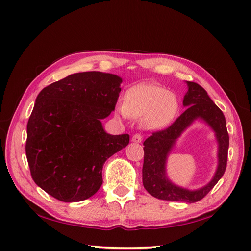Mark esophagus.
Here are the masks:
<instances>
[{"instance_id":"obj_1","label":"esophagus","mask_w":251,"mask_h":251,"mask_svg":"<svg viewBox=\"0 0 251 251\" xmlns=\"http://www.w3.org/2000/svg\"><path fill=\"white\" fill-rule=\"evenodd\" d=\"M142 141V136L140 134H135L132 137V142L135 143H140Z\"/></svg>"}]
</instances>
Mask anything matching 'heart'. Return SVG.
<instances>
[{
    "instance_id": "heart-1",
    "label": "heart",
    "mask_w": 251,
    "mask_h": 251,
    "mask_svg": "<svg viewBox=\"0 0 251 251\" xmlns=\"http://www.w3.org/2000/svg\"><path fill=\"white\" fill-rule=\"evenodd\" d=\"M178 111L176 94L154 83H139L126 91L124 104L117 107V115L141 119L148 131H161L172 124Z\"/></svg>"
}]
</instances>
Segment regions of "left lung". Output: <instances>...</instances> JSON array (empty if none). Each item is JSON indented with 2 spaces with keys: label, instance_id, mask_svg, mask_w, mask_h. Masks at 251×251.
<instances>
[{
  "label": "left lung",
  "instance_id": "left-lung-1",
  "mask_svg": "<svg viewBox=\"0 0 251 251\" xmlns=\"http://www.w3.org/2000/svg\"><path fill=\"white\" fill-rule=\"evenodd\" d=\"M185 82L187 85V92L183 97L185 111L171 126L153 133L143 142L142 183L147 192L157 199L195 203L204 198L222 178L227 164L229 136L223 112L210 100L206 91L196 82ZM196 121L205 123L214 132L218 143V164L214 176L207 185L188 190L175 185L168 178L166 163L176 140Z\"/></svg>",
  "mask_w": 251,
  "mask_h": 251
}]
</instances>
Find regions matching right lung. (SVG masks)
Listing matches in <instances>:
<instances>
[{"label": "right lung", "instance_id": "right-lung-1", "mask_svg": "<svg viewBox=\"0 0 251 251\" xmlns=\"http://www.w3.org/2000/svg\"><path fill=\"white\" fill-rule=\"evenodd\" d=\"M123 78L80 72L44 88L27 125L26 156L35 184L59 201L79 202L102 184V166L130 136L111 135L101 120L115 109Z\"/></svg>", "mask_w": 251, "mask_h": 251}]
</instances>
